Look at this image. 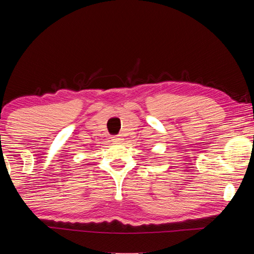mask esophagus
<instances>
[{
  "mask_svg": "<svg viewBox=\"0 0 254 254\" xmlns=\"http://www.w3.org/2000/svg\"><path fill=\"white\" fill-rule=\"evenodd\" d=\"M112 141H113V142H117V143H120V142H122V141H123V137H122L121 135H117V136H113V139H112Z\"/></svg>",
  "mask_w": 254,
  "mask_h": 254,
  "instance_id": "34e87169",
  "label": "esophagus"
}]
</instances>
